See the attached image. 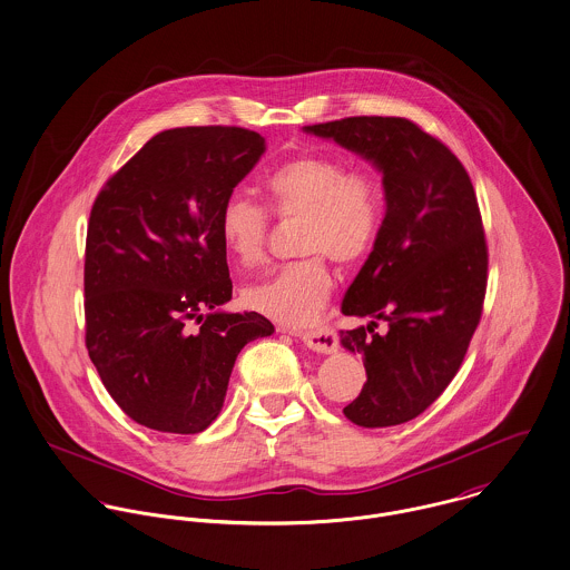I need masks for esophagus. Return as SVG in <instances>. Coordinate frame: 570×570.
<instances>
[{
	"label": "esophagus",
	"mask_w": 570,
	"mask_h": 570,
	"mask_svg": "<svg viewBox=\"0 0 570 570\" xmlns=\"http://www.w3.org/2000/svg\"><path fill=\"white\" fill-rule=\"evenodd\" d=\"M299 336L307 350L316 353H334L338 350V336L332 330H314V332H304Z\"/></svg>",
	"instance_id": "34e87169"
}]
</instances>
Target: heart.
Listing matches in <instances>:
<instances>
[{"label": "heart", "instance_id": "obj_1", "mask_svg": "<svg viewBox=\"0 0 570 570\" xmlns=\"http://www.w3.org/2000/svg\"><path fill=\"white\" fill-rule=\"evenodd\" d=\"M264 188L279 219H304L299 252L312 256L249 284L243 302L284 327H306L321 316L334 286L323 254L338 264L368 256L384 219V188L375 174L350 171L341 158L325 154L282 163ZM219 234L236 263L254 266L264 258L268 215L256 202L232 195L220 208Z\"/></svg>", "mask_w": 570, "mask_h": 570}]
</instances>
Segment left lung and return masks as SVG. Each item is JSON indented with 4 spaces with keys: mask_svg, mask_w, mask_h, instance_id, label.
I'll use <instances>...</instances> for the list:
<instances>
[{
    "mask_svg": "<svg viewBox=\"0 0 570 570\" xmlns=\"http://www.w3.org/2000/svg\"><path fill=\"white\" fill-rule=\"evenodd\" d=\"M382 174L386 215L343 314L368 318L341 332L366 384L343 410L360 428H391L425 412L455 377L482 316L488 249L471 177L428 131L401 117L306 126ZM377 320L387 332H374Z\"/></svg>",
    "mask_w": 570,
    "mask_h": 570,
    "instance_id": "left-lung-1",
    "label": "left lung"
}]
</instances>
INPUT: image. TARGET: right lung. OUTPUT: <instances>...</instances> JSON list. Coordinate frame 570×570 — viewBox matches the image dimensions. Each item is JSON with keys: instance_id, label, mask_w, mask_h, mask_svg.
Segmentation results:
<instances>
[{"instance_id": "right-lung-1", "label": "right lung", "mask_w": 570, "mask_h": 570, "mask_svg": "<svg viewBox=\"0 0 570 570\" xmlns=\"http://www.w3.org/2000/svg\"><path fill=\"white\" fill-rule=\"evenodd\" d=\"M266 145L243 128L156 134L106 181L87 234V350L106 391L156 432L219 416L240 350L275 332L232 299L219 215Z\"/></svg>"}]
</instances>
